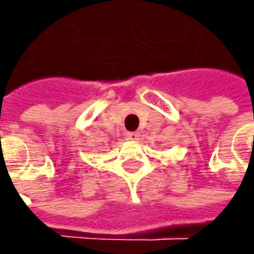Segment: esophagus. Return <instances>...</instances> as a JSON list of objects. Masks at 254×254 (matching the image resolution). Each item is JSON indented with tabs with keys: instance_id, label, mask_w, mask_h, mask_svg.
I'll list each match as a JSON object with an SVG mask.
<instances>
[{
	"instance_id": "1",
	"label": "esophagus",
	"mask_w": 254,
	"mask_h": 254,
	"mask_svg": "<svg viewBox=\"0 0 254 254\" xmlns=\"http://www.w3.org/2000/svg\"><path fill=\"white\" fill-rule=\"evenodd\" d=\"M126 138L130 140V141H137V140L140 138V134H138V132H127Z\"/></svg>"
}]
</instances>
